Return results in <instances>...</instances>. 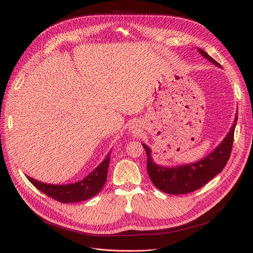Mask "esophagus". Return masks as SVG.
<instances>
[{
  "mask_svg": "<svg viewBox=\"0 0 253 253\" xmlns=\"http://www.w3.org/2000/svg\"><path fill=\"white\" fill-rule=\"evenodd\" d=\"M131 130H132V132H134V133H136V131H137V127L136 126H131Z\"/></svg>",
  "mask_w": 253,
  "mask_h": 253,
  "instance_id": "esophagus-1",
  "label": "esophagus"
}]
</instances>
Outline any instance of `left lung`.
<instances>
[{"label": "left lung", "instance_id": "left-lung-1", "mask_svg": "<svg viewBox=\"0 0 253 253\" xmlns=\"http://www.w3.org/2000/svg\"><path fill=\"white\" fill-rule=\"evenodd\" d=\"M198 51L204 58L221 68L220 64L209 56L204 50L198 48ZM237 120L238 112L235 116L233 126L223 140L209 155L195 163L173 167L158 165L153 160L151 149L145 143H142L148 156V173L155 187L166 194H188L202 188L210 179L218 174L230 158Z\"/></svg>", "mask_w": 253, "mask_h": 253}]
</instances>
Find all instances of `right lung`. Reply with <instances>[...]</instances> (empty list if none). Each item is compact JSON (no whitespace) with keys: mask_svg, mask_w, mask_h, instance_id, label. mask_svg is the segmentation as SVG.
<instances>
[{"mask_svg":"<svg viewBox=\"0 0 253 253\" xmlns=\"http://www.w3.org/2000/svg\"><path fill=\"white\" fill-rule=\"evenodd\" d=\"M112 151L104 160L82 180L69 184H51L36 180L26 175L35 187L61 203H76L88 200L97 195L106 181Z\"/></svg>","mask_w":253,"mask_h":253,"instance_id":"obj_1","label":"right lung"}]
</instances>
